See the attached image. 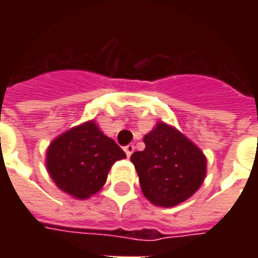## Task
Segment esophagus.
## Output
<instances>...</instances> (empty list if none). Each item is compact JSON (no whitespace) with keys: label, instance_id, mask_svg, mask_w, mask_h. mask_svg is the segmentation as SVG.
<instances>
[{"label":"esophagus","instance_id":"obj_1","mask_svg":"<svg viewBox=\"0 0 258 258\" xmlns=\"http://www.w3.org/2000/svg\"><path fill=\"white\" fill-rule=\"evenodd\" d=\"M134 149H135L134 145H131V144L124 148V152H125V155H127V157H130V156H131V155H133V152H134Z\"/></svg>","mask_w":258,"mask_h":258}]
</instances>
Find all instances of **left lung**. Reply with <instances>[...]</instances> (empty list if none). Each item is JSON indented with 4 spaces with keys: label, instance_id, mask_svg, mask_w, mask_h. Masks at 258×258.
I'll list each match as a JSON object with an SVG mask.
<instances>
[{
    "label": "left lung",
    "instance_id": "8db88e82",
    "mask_svg": "<svg viewBox=\"0 0 258 258\" xmlns=\"http://www.w3.org/2000/svg\"><path fill=\"white\" fill-rule=\"evenodd\" d=\"M144 142L145 149L134 152L131 162L146 199L160 207L189 199L205 181L207 160L203 152L163 121L144 137Z\"/></svg>",
    "mask_w": 258,
    "mask_h": 258
}]
</instances>
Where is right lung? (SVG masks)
Wrapping results in <instances>:
<instances>
[{
    "label": "right lung",
    "instance_id": "1",
    "mask_svg": "<svg viewBox=\"0 0 258 258\" xmlns=\"http://www.w3.org/2000/svg\"><path fill=\"white\" fill-rule=\"evenodd\" d=\"M121 159H125L123 149L91 120L55 138L45 164L59 189L83 200L101 189L110 167Z\"/></svg>",
    "mask_w": 258,
    "mask_h": 258
}]
</instances>
